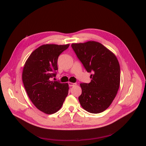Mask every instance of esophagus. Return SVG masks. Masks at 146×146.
I'll return each mask as SVG.
<instances>
[{
    "mask_svg": "<svg viewBox=\"0 0 146 146\" xmlns=\"http://www.w3.org/2000/svg\"><path fill=\"white\" fill-rule=\"evenodd\" d=\"M68 85L70 86H74L75 85H76V83H72V82H69Z\"/></svg>",
    "mask_w": 146,
    "mask_h": 146,
    "instance_id": "esophagus-1",
    "label": "esophagus"
}]
</instances>
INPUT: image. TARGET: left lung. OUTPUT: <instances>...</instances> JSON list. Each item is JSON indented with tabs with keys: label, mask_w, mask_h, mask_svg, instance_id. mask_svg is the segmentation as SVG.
I'll use <instances>...</instances> for the list:
<instances>
[{
	"label": "left lung",
	"mask_w": 146,
	"mask_h": 146,
	"mask_svg": "<svg viewBox=\"0 0 146 146\" xmlns=\"http://www.w3.org/2000/svg\"><path fill=\"white\" fill-rule=\"evenodd\" d=\"M72 47L86 71L92 73L90 83L80 84L79 103L88 112H103L113 102L120 86V66L116 56L96 41L72 43Z\"/></svg>",
	"instance_id": "8db88e82"
}]
</instances>
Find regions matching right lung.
<instances>
[{
    "label": "right lung",
    "instance_id": "obj_1",
    "mask_svg": "<svg viewBox=\"0 0 146 146\" xmlns=\"http://www.w3.org/2000/svg\"><path fill=\"white\" fill-rule=\"evenodd\" d=\"M70 44H46L30 54L23 67L22 79L29 97L37 109L48 115L58 111L67 96L68 84L50 79L56 76L58 56Z\"/></svg>",
    "mask_w": 146,
    "mask_h": 146
}]
</instances>
